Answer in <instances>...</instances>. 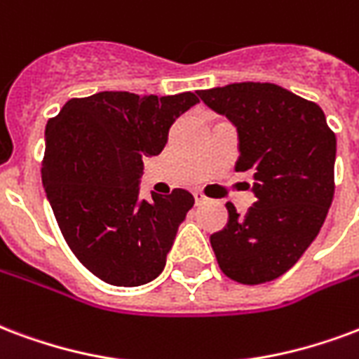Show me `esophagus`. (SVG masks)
Here are the masks:
<instances>
[{
    "label": "esophagus",
    "instance_id": "obj_1",
    "mask_svg": "<svg viewBox=\"0 0 359 359\" xmlns=\"http://www.w3.org/2000/svg\"><path fill=\"white\" fill-rule=\"evenodd\" d=\"M194 200H196V203L200 205V203H205L207 198H205V196H203V194L200 192V190H196V192H194Z\"/></svg>",
    "mask_w": 359,
    "mask_h": 359
}]
</instances>
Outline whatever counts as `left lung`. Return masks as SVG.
Instances as JSON below:
<instances>
[{"label":"left lung","mask_w":359,"mask_h":359,"mask_svg":"<svg viewBox=\"0 0 359 359\" xmlns=\"http://www.w3.org/2000/svg\"><path fill=\"white\" fill-rule=\"evenodd\" d=\"M238 131L236 171H253L257 201L211 236L220 270L257 285L285 274L316 240L335 192V133L316 102L274 83H232L198 93Z\"/></svg>","instance_id":"left-lung-1"}]
</instances>
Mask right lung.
<instances>
[{
    "label": "right lung",
    "instance_id": "add662e5",
    "mask_svg": "<svg viewBox=\"0 0 359 359\" xmlns=\"http://www.w3.org/2000/svg\"><path fill=\"white\" fill-rule=\"evenodd\" d=\"M198 102V91L169 97L102 91L72 98L47 121L41 163L47 200L72 253L110 285H144L165 268L194 196L175 188L142 200V159L161 154L175 119Z\"/></svg>",
    "mask_w": 359,
    "mask_h": 359
}]
</instances>
